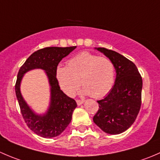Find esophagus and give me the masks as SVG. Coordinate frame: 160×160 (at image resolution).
<instances>
[{
  "mask_svg": "<svg viewBox=\"0 0 160 160\" xmlns=\"http://www.w3.org/2000/svg\"><path fill=\"white\" fill-rule=\"evenodd\" d=\"M83 102H84V101H83V100H79V99L77 100V103L78 105H81Z\"/></svg>",
  "mask_w": 160,
  "mask_h": 160,
  "instance_id": "34e87169",
  "label": "esophagus"
}]
</instances>
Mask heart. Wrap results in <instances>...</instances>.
Instances as JSON below:
<instances>
[{
	"instance_id": "obj_1",
	"label": "heart",
	"mask_w": 160,
	"mask_h": 160,
	"mask_svg": "<svg viewBox=\"0 0 160 160\" xmlns=\"http://www.w3.org/2000/svg\"><path fill=\"white\" fill-rule=\"evenodd\" d=\"M56 77L60 88L68 96L75 94L80 80L83 93L99 98L105 96L114 86L115 68L109 58L82 52L71 58L67 67H58Z\"/></svg>"
}]
</instances>
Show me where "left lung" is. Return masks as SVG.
<instances>
[{
	"label": "left lung",
	"instance_id": "obj_1",
	"mask_svg": "<svg viewBox=\"0 0 160 160\" xmlns=\"http://www.w3.org/2000/svg\"><path fill=\"white\" fill-rule=\"evenodd\" d=\"M98 49L112 61L117 74L110 93L98 101L99 108L93 120L106 133L120 134L134 123L139 112L142 79L132 61L113 50Z\"/></svg>",
	"mask_w": 160,
	"mask_h": 160
}]
</instances>
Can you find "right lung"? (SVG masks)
I'll list each match as a JSON object with an SVG mask.
<instances>
[{
	"label": "right lung",
	"mask_w": 160,
	"mask_h": 160,
	"mask_svg": "<svg viewBox=\"0 0 160 160\" xmlns=\"http://www.w3.org/2000/svg\"><path fill=\"white\" fill-rule=\"evenodd\" d=\"M76 48L46 47L32 53L21 67L15 83V93L21 113L27 126L43 138H52L60 135L72 119L77 104L75 100L60 90L56 77V70L62 58ZM40 68L47 71L51 86V104L48 112L43 116L35 115L28 108L20 92V83L24 73L32 68Z\"/></svg>",
	"instance_id": "right-lung-1"
}]
</instances>
